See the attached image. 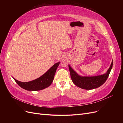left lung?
I'll return each mask as SVG.
<instances>
[{
	"label": "left lung",
	"mask_w": 123,
	"mask_h": 123,
	"mask_svg": "<svg viewBox=\"0 0 123 123\" xmlns=\"http://www.w3.org/2000/svg\"><path fill=\"white\" fill-rule=\"evenodd\" d=\"M112 66L113 62L105 74L95 76H81L79 75L69 65V68L71 80L74 85L81 89L91 90L101 86L105 82L109 76Z\"/></svg>",
	"instance_id": "left-lung-1"
}]
</instances>
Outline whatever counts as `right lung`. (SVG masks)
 Here are the masks:
<instances>
[{
    "mask_svg": "<svg viewBox=\"0 0 123 123\" xmlns=\"http://www.w3.org/2000/svg\"><path fill=\"white\" fill-rule=\"evenodd\" d=\"M60 62L55 64L51 68L38 79L28 82H21L13 78L16 83L20 87L28 91H38L48 87L54 79L56 71Z\"/></svg>",
    "mask_w": 123,
    "mask_h": 123,
    "instance_id": "1",
    "label": "right lung"
}]
</instances>
